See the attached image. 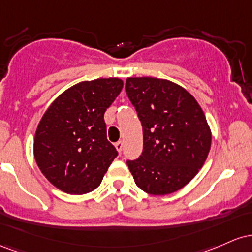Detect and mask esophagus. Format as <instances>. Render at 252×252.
I'll use <instances>...</instances> for the list:
<instances>
[{
    "label": "esophagus",
    "instance_id": "34e87169",
    "mask_svg": "<svg viewBox=\"0 0 252 252\" xmlns=\"http://www.w3.org/2000/svg\"><path fill=\"white\" fill-rule=\"evenodd\" d=\"M114 146H115V149L118 150L119 154H120V152L123 151V141H117V143L114 144Z\"/></svg>",
    "mask_w": 252,
    "mask_h": 252
}]
</instances>
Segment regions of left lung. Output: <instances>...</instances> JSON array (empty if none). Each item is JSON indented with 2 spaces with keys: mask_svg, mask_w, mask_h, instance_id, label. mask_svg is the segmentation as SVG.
Listing matches in <instances>:
<instances>
[{
  "mask_svg": "<svg viewBox=\"0 0 252 252\" xmlns=\"http://www.w3.org/2000/svg\"><path fill=\"white\" fill-rule=\"evenodd\" d=\"M125 89L143 126V152L127 160L135 185L152 195L183 188L211 149V128L201 107L185 88L162 78L129 77Z\"/></svg>",
  "mask_w": 252,
  "mask_h": 252,
  "instance_id": "left-lung-1",
  "label": "left lung"
}]
</instances>
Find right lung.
I'll list each match as a JSON object with an SVG mask.
<instances>
[{"mask_svg":"<svg viewBox=\"0 0 252 252\" xmlns=\"http://www.w3.org/2000/svg\"><path fill=\"white\" fill-rule=\"evenodd\" d=\"M120 78L75 84L51 103L34 137V158L44 176L67 194L100 186L118 151L107 140L104 112L123 89Z\"/></svg>","mask_w":252,"mask_h":252,"instance_id":"obj_1","label":"right lung"}]
</instances>
